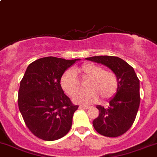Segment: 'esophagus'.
I'll return each mask as SVG.
<instances>
[{"label": "esophagus", "mask_w": 157, "mask_h": 157, "mask_svg": "<svg viewBox=\"0 0 157 157\" xmlns=\"http://www.w3.org/2000/svg\"><path fill=\"white\" fill-rule=\"evenodd\" d=\"M79 108L83 109H88L90 108V106H89V105H80Z\"/></svg>", "instance_id": "34e87169"}]
</instances>
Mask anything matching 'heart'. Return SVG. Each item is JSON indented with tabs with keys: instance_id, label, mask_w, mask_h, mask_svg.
Segmentation results:
<instances>
[{
	"instance_id": "heart-1",
	"label": "heart",
	"mask_w": 157,
	"mask_h": 157,
	"mask_svg": "<svg viewBox=\"0 0 157 157\" xmlns=\"http://www.w3.org/2000/svg\"><path fill=\"white\" fill-rule=\"evenodd\" d=\"M75 75L83 79H87L85 88L87 89L78 92L73 100L75 103L88 105L98 99L102 101L113 98L117 92L119 80L115 72L111 70H104L100 65L86 63L74 71L67 70L61 78L60 84L65 93L72 96L79 90L80 84Z\"/></svg>"
}]
</instances>
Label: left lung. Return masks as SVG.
<instances>
[{
	"instance_id": "1",
	"label": "left lung",
	"mask_w": 157,
	"mask_h": 157,
	"mask_svg": "<svg viewBox=\"0 0 157 157\" xmlns=\"http://www.w3.org/2000/svg\"><path fill=\"white\" fill-rule=\"evenodd\" d=\"M86 59L105 65L117 75V92L109 100L107 108L97 105L99 115L92 124L101 135L119 136L129 130L135 121L140 103V80L133 68L120 58L104 55Z\"/></svg>"
}]
</instances>
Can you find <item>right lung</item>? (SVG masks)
Returning <instances> with one entry per match:
<instances>
[{
    "label": "right lung",
    "mask_w": 157,
    "mask_h": 157,
    "mask_svg": "<svg viewBox=\"0 0 157 157\" xmlns=\"http://www.w3.org/2000/svg\"><path fill=\"white\" fill-rule=\"evenodd\" d=\"M79 60L45 57L27 68L20 83L17 102L25 124L38 138L59 140L71 129L78 106L64 93L60 81L64 72Z\"/></svg>",
    "instance_id": "obj_1"
}]
</instances>
